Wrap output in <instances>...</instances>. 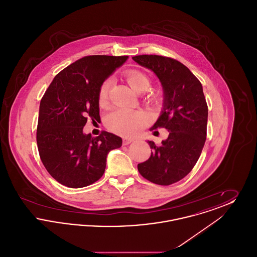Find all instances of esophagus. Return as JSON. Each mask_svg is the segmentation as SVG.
<instances>
[{
  "label": "esophagus",
  "instance_id": "esophagus-1",
  "mask_svg": "<svg viewBox=\"0 0 257 257\" xmlns=\"http://www.w3.org/2000/svg\"><path fill=\"white\" fill-rule=\"evenodd\" d=\"M134 140L131 138H123L122 143L123 146H128L129 144H131Z\"/></svg>",
  "mask_w": 257,
  "mask_h": 257
}]
</instances>
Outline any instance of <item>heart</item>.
I'll list each match as a JSON object with an SVG mask.
<instances>
[{"label": "heart", "mask_w": 257, "mask_h": 257, "mask_svg": "<svg viewBox=\"0 0 257 257\" xmlns=\"http://www.w3.org/2000/svg\"><path fill=\"white\" fill-rule=\"evenodd\" d=\"M124 77L131 86V88L137 93L146 91L150 86V80L147 75L138 70H128L124 73ZM110 81H104L98 90V101L100 104L106 102L109 90ZM150 104H157V98H149ZM106 127L114 134L120 136H131L137 132L139 128L144 125V118L138 111L129 109H114L107 113L105 116Z\"/></svg>", "instance_id": "heart-1"}]
</instances>
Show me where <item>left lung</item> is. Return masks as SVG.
Masks as SVG:
<instances>
[{
  "label": "left lung",
  "mask_w": 257,
  "mask_h": 257,
  "mask_svg": "<svg viewBox=\"0 0 257 257\" xmlns=\"http://www.w3.org/2000/svg\"><path fill=\"white\" fill-rule=\"evenodd\" d=\"M132 59L153 71L163 86V110L150 130L166 128L170 132L160 146L148 141L151 155L138 165V171L150 182L168 186L192 171L201 154L206 140L207 103L201 83L183 63L157 55Z\"/></svg>",
  "instance_id": "8db88e82"
}]
</instances>
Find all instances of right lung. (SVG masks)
I'll return each mask as SVG.
<instances>
[{
    "label": "right lung",
    "instance_id": "1",
    "mask_svg": "<svg viewBox=\"0 0 257 257\" xmlns=\"http://www.w3.org/2000/svg\"><path fill=\"white\" fill-rule=\"evenodd\" d=\"M128 56H87L58 74L40 101L37 143L45 169L59 183L83 188L96 182L110 150L122 139L103 131L84 134L88 118L100 119L98 90Z\"/></svg>",
    "mask_w": 257,
    "mask_h": 257
}]
</instances>
